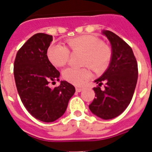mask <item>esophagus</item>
<instances>
[{
	"label": "esophagus",
	"instance_id": "1",
	"mask_svg": "<svg viewBox=\"0 0 152 152\" xmlns=\"http://www.w3.org/2000/svg\"><path fill=\"white\" fill-rule=\"evenodd\" d=\"M83 90V88H80V87H76V91H77V92H80V91H82Z\"/></svg>",
	"mask_w": 152,
	"mask_h": 152
}]
</instances>
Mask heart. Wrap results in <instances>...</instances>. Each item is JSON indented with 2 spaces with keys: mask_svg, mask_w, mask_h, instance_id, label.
<instances>
[{
  "mask_svg": "<svg viewBox=\"0 0 152 152\" xmlns=\"http://www.w3.org/2000/svg\"><path fill=\"white\" fill-rule=\"evenodd\" d=\"M66 43L73 53H83V65H88L96 73H101L108 66L112 57V50L97 36L81 35L68 39ZM47 55L54 66L61 67L67 64L70 52L66 46L61 44H53L48 49ZM62 75L66 81L80 86L89 79L91 73L88 67H68L63 71Z\"/></svg>",
  "mask_w": 152,
  "mask_h": 152,
  "instance_id": "1",
  "label": "heart"
}]
</instances>
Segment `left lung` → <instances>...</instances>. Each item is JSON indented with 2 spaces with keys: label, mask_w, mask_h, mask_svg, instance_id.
Masks as SVG:
<instances>
[{
  "label": "left lung",
  "mask_w": 152,
  "mask_h": 152,
  "mask_svg": "<svg viewBox=\"0 0 152 152\" xmlns=\"http://www.w3.org/2000/svg\"><path fill=\"white\" fill-rule=\"evenodd\" d=\"M102 33L110 41L112 57L108 68L95 80V98L89 104L90 110L97 117L110 120L117 117L130 103L138 79V65L130 46L113 32ZM105 83V89L100 86Z\"/></svg>",
  "instance_id": "left-lung-1"
}]
</instances>
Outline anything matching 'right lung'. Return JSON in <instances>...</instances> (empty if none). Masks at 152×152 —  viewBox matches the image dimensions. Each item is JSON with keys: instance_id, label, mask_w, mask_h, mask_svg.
Instances as JSON below:
<instances>
[{"instance_id": "obj_1", "label": "right lung", "mask_w": 152, "mask_h": 152, "mask_svg": "<svg viewBox=\"0 0 152 152\" xmlns=\"http://www.w3.org/2000/svg\"><path fill=\"white\" fill-rule=\"evenodd\" d=\"M52 35L37 33L17 51L13 74L19 95L32 116L45 123L54 122L65 113L75 87L66 81L51 88L50 82L59 80L60 72L48 58Z\"/></svg>"}]
</instances>
